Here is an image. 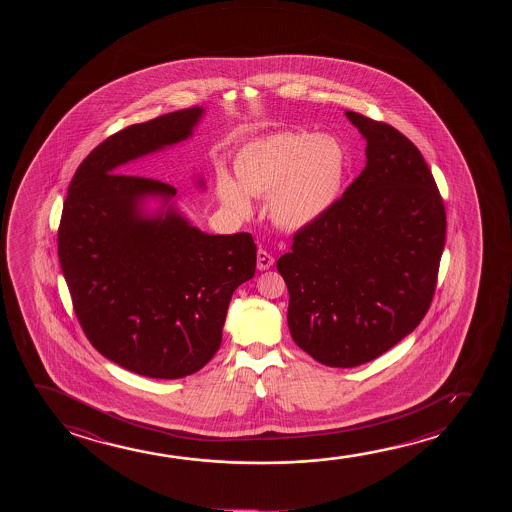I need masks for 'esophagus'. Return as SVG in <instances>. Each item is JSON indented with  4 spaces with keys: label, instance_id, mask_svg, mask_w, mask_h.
Returning <instances> with one entry per match:
<instances>
[{
    "label": "esophagus",
    "instance_id": "esophagus-1",
    "mask_svg": "<svg viewBox=\"0 0 512 512\" xmlns=\"http://www.w3.org/2000/svg\"><path fill=\"white\" fill-rule=\"evenodd\" d=\"M273 264V255L267 252V250H264V248H260L259 252H257V267H259L260 271H266V269H269Z\"/></svg>",
    "mask_w": 512,
    "mask_h": 512
}]
</instances>
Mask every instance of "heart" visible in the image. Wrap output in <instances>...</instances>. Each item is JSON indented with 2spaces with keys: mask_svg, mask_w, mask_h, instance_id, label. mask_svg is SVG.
<instances>
[{
  "mask_svg": "<svg viewBox=\"0 0 512 512\" xmlns=\"http://www.w3.org/2000/svg\"><path fill=\"white\" fill-rule=\"evenodd\" d=\"M234 182L217 175L218 199L238 215L250 197L269 196V215L283 229H302L334 206L348 175V150L334 134L281 131L250 141L234 159Z\"/></svg>",
  "mask_w": 512,
  "mask_h": 512,
  "instance_id": "1",
  "label": "heart"
}]
</instances>
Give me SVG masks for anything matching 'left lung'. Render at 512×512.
I'll return each mask as SVG.
<instances>
[{
	"label": "left lung",
	"instance_id": "8db88e82",
	"mask_svg": "<svg viewBox=\"0 0 512 512\" xmlns=\"http://www.w3.org/2000/svg\"><path fill=\"white\" fill-rule=\"evenodd\" d=\"M346 115L367 140L364 171L276 262L292 339L329 367L371 362L420 325L446 241L444 203L413 141Z\"/></svg>",
	"mask_w": 512,
	"mask_h": 512
}]
</instances>
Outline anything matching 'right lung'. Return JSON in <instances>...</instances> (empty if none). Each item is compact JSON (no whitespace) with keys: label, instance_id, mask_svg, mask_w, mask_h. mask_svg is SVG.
<instances>
[{"label":"right lung","instance_id":"right-lung-1","mask_svg":"<svg viewBox=\"0 0 512 512\" xmlns=\"http://www.w3.org/2000/svg\"><path fill=\"white\" fill-rule=\"evenodd\" d=\"M203 108L166 113L108 136L78 166L57 229V253L80 327L127 371L178 379L203 369L222 343L234 290L253 278L250 232L213 236L171 206L147 218L140 203L169 183L124 164L189 138Z\"/></svg>","mask_w":512,"mask_h":512}]
</instances>
